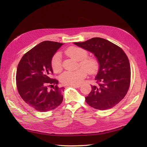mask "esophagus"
<instances>
[{
    "label": "esophagus",
    "mask_w": 147,
    "mask_h": 147,
    "mask_svg": "<svg viewBox=\"0 0 147 147\" xmlns=\"http://www.w3.org/2000/svg\"><path fill=\"white\" fill-rule=\"evenodd\" d=\"M72 86H73V87H74V88H80L81 86V85L80 84H77V85H72Z\"/></svg>",
    "instance_id": "obj_1"
}]
</instances>
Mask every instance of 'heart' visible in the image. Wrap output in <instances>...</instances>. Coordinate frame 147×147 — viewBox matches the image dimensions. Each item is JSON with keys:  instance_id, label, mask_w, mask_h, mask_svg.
Masks as SVG:
<instances>
[{"instance_id": "heart-1", "label": "heart", "mask_w": 147, "mask_h": 147, "mask_svg": "<svg viewBox=\"0 0 147 147\" xmlns=\"http://www.w3.org/2000/svg\"><path fill=\"white\" fill-rule=\"evenodd\" d=\"M65 54L76 61H79V65L84 68L78 69L75 70L65 71L60 75L61 82L68 85H77L81 83L86 77V71L89 74L96 73L99 67L97 61L92 57H86L88 52L84 49L70 47L67 48L64 51ZM51 67L55 72L58 73L62 70V59L60 53H56L51 59Z\"/></svg>"}]
</instances>
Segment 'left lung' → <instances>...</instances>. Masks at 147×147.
Here are the masks:
<instances>
[{"label": "left lung", "instance_id": "obj_1", "mask_svg": "<svg viewBox=\"0 0 147 147\" xmlns=\"http://www.w3.org/2000/svg\"><path fill=\"white\" fill-rule=\"evenodd\" d=\"M75 45L91 52L99 63L95 77L96 85L85 97L92 107L104 110L113 107L126 96L131 80V67L125 53L121 48L102 38H92Z\"/></svg>", "mask_w": 147, "mask_h": 147}]
</instances>
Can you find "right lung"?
<instances>
[{"instance_id":"1","label":"right lung","mask_w":147,"mask_h":147,"mask_svg":"<svg viewBox=\"0 0 147 147\" xmlns=\"http://www.w3.org/2000/svg\"><path fill=\"white\" fill-rule=\"evenodd\" d=\"M63 43L44 41L22 57L17 67L18 91L26 104L38 112H45L58 107L63 102V87L51 78L53 74L51 59ZM49 86L53 87L50 90Z\"/></svg>"}]
</instances>
